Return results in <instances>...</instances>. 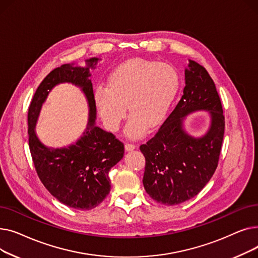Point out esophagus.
I'll use <instances>...</instances> for the list:
<instances>
[{"label": "esophagus", "instance_id": "1", "mask_svg": "<svg viewBox=\"0 0 258 258\" xmlns=\"http://www.w3.org/2000/svg\"><path fill=\"white\" fill-rule=\"evenodd\" d=\"M136 148V145L133 144V143H125V151L127 152H131L133 150H135Z\"/></svg>", "mask_w": 258, "mask_h": 258}]
</instances>
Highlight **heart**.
I'll use <instances>...</instances> for the list:
<instances>
[{
    "label": "heart",
    "instance_id": "heart-1",
    "mask_svg": "<svg viewBox=\"0 0 258 258\" xmlns=\"http://www.w3.org/2000/svg\"><path fill=\"white\" fill-rule=\"evenodd\" d=\"M180 87V77L168 63L132 58L120 63L108 76V86L98 85L94 101L105 126L116 132L126 115V134L138 138L146 127H156L166 116Z\"/></svg>",
    "mask_w": 258,
    "mask_h": 258
}]
</instances>
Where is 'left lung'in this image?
<instances>
[{
	"mask_svg": "<svg viewBox=\"0 0 258 258\" xmlns=\"http://www.w3.org/2000/svg\"><path fill=\"white\" fill-rule=\"evenodd\" d=\"M182 98L140 151L145 157L143 185L150 197L172 206L196 197L209 182L219 164L225 133V116L219 93L204 67L189 60ZM209 110L212 125L195 139L181 127L183 117Z\"/></svg>",
	"mask_w": 258,
	"mask_h": 258,
	"instance_id": "1",
	"label": "left lung"
}]
</instances>
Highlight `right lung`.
I'll return each mask as SVG.
<instances>
[{"label": "right lung", "mask_w": 258, "mask_h": 258, "mask_svg": "<svg viewBox=\"0 0 258 258\" xmlns=\"http://www.w3.org/2000/svg\"><path fill=\"white\" fill-rule=\"evenodd\" d=\"M97 60L88 59V68L62 64L51 71L36 89L28 110L29 148L40 182L62 204L79 210H91L105 199L111 190L108 171L124 155L123 143L112 133L95 126L96 104L89 68ZM61 82L74 83L84 91L90 117L86 132L75 145L54 150L39 142L34 126L47 90Z\"/></svg>", "instance_id": "right-lung-1"}]
</instances>
